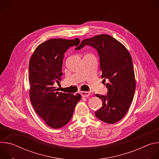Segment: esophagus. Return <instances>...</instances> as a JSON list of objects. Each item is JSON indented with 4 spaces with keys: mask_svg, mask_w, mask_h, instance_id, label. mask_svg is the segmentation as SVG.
Masks as SVG:
<instances>
[{
    "mask_svg": "<svg viewBox=\"0 0 159 159\" xmlns=\"http://www.w3.org/2000/svg\"><path fill=\"white\" fill-rule=\"evenodd\" d=\"M81 95L82 97L84 98H86L88 97L90 95V93L89 92H85V91H82L81 92Z\"/></svg>",
    "mask_w": 159,
    "mask_h": 159,
    "instance_id": "1",
    "label": "esophagus"
}]
</instances>
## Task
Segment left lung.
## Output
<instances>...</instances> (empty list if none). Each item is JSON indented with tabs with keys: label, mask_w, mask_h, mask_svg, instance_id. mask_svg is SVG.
<instances>
[{
	"label": "left lung",
	"mask_w": 159,
	"mask_h": 159,
	"mask_svg": "<svg viewBox=\"0 0 159 159\" xmlns=\"http://www.w3.org/2000/svg\"><path fill=\"white\" fill-rule=\"evenodd\" d=\"M90 46L99 57L101 77L109 80L107 95L96 94L102 106L95 112L100 120L113 124L121 120L133 101L136 83L133 61L127 49L118 40L107 34H99L84 39L75 50Z\"/></svg>",
	"instance_id": "obj_1"
}]
</instances>
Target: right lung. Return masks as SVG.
Masks as SVG:
<instances>
[{"label":"right lung","mask_w":159,"mask_h":159,"mask_svg":"<svg viewBox=\"0 0 159 159\" xmlns=\"http://www.w3.org/2000/svg\"><path fill=\"white\" fill-rule=\"evenodd\" d=\"M79 43V38L49 39L39 45L30 61L31 104L38 116L52 128H61L70 121L81 99L80 94L58 93L54 87L61 80L64 53Z\"/></svg>","instance_id":"add662e5"}]
</instances>
